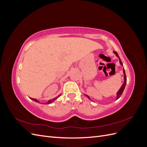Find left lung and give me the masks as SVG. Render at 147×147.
Returning a JSON list of instances; mask_svg holds the SVG:
<instances>
[{"label": "left lung", "instance_id": "1", "mask_svg": "<svg viewBox=\"0 0 147 147\" xmlns=\"http://www.w3.org/2000/svg\"><path fill=\"white\" fill-rule=\"evenodd\" d=\"M113 53H115V55H116V56L118 57V58H119L120 64L123 65V63H122V62H121V59H120V58H119V56H118V53H117L116 51H113ZM123 74H124V83L123 84V85L121 86V88L119 89V91H118V92H117V99H119V97H120V96H121V94H123V91H124V88H125V86H126V82H127V78H126V74H125V70H124V69H123ZM86 96H87V97H88V99H90V97H89V96H87V95H86Z\"/></svg>", "mask_w": 147, "mask_h": 147}]
</instances>
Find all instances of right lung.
<instances>
[{
    "instance_id": "right-lung-1",
    "label": "right lung",
    "mask_w": 147,
    "mask_h": 147,
    "mask_svg": "<svg viewBox=\"0 0 147 147\" xmlns=\"http://www.w3.org/2000/svg\"><path fill=\"white\" fill-rule=\"evenodd\" d=\"M61 96V94H59V96H57V97H55V98H53V99H51V100H48V102H47V103H46V104H51V102H53V101H54V100H55L57 98H58V97H59ZM31 99H32V100H33L34 101H35V102H38V103H39V101H38L37 99H33V98H30Z\"/></svg>"
}]
</instances>
